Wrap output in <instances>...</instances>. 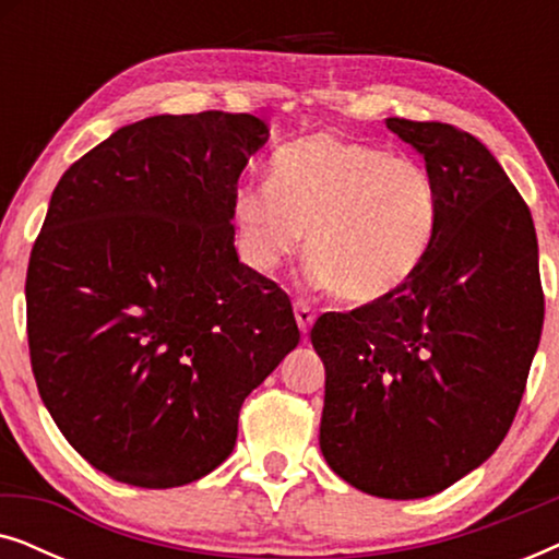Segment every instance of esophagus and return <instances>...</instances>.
<instances>
[{
	"label": "esophagus",
	"instance_id": "obj_1",
	"mask_svg": "<svg viewBox=\"0 0 559 559\" xmlns=\"http://www.w3.org/2000/svg\"><path fill=\"white\" fill-rule=\"evenodd\" d=\"M295 320H297V325H300V331L308 333L312 323H316V310H312L305 300H297L295 302Z\"/></svg>",
	"mask_w": 559,
	"mask_h": 559
}]
</instances>
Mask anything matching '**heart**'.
I'll use <instances>...</instances> for the list:
<instances>
[{"label":"heart","instance_id":"1","mask_svg":"<svg viewBox=\"0 0 559 559\" xmlns=\"http://www.w3.org/2000/svg\"><path fill=\"white\" fill-rule=\"evenodd\" d=\"M270 188L236 198L251 266L277 272L300 254L308 234L312 280L350 305L400 293L438 231L440 193L423 165L338 134L318 132L282 147Z\"/></svg>","mask_w":559,"mask_h":559}]
</instances>
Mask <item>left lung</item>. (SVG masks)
I'll use <instances>...</instances> for the list:
<instances>
[{"instance_id":"8db88e82","label":"left lung","mask_w":559,"mask_h":559,"mask_svg":"<svg viewBox=\"0 0 559 559\" xmlns=\"http://www.w3.org/2000/svg\"><path fill=\"white\" fill-rule=\"evenodd\" d=\"M386 127L425 157L438 231L400 293L323 312L320 450L379 499H425L507 438L537 354L545 293L530 205L476 136L442 121Z\"/></svg>"}]
</instances>
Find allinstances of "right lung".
Here are the masks:
<instances>
[{
	"label": "right lung",
	"mask_w": 559,
	"mask_h": 559,
	"mask_svg": "<svg viewBox=\"0 0 559 559\" xmlns=\"http://www.w3.org/2000/svg\"><path fill=\"white\" fill-rule=\"evenodd\" d=\"M251 114H163L68 167L29 254L27 343L45 407L114 480L173 488L231 455L247 396L300 343L277 282L234 247Z\"/></svg>",
	"instance_id": "add662e5"
}]
</instances>
